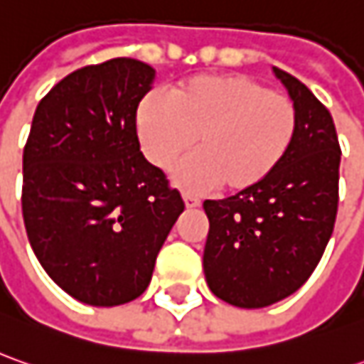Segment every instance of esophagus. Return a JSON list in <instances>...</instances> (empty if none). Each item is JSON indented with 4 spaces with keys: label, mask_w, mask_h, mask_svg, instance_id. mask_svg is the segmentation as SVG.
Segmentation results:
<instances>
[{
    "label": "esophagus",
    "mask_w": 364,
    "mask_h": 364,
    "mask_svg": "<svg viewBox=\"0 0 364 364\" xmlns=\"http://www.w3.org/2000/svg\"><path fill=\"white\" fill-rule=\"evenodd\" d=\"M183 201H185V205L189 207V209H191V207H197L199 203H201V201H199L197 197H193V195H189V193L183 195Z\"/></svg>",
    "instance_id": "obj_1"
}]
</instances>
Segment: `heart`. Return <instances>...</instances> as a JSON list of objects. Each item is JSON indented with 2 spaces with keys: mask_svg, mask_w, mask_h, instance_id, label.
Here are the masks:
<instances>
[{
  "mask_svg": "<svg viewBox=\"0 0 364 364\" xmlns=\"http://www.w3.org/2000/svg\"><path fill=\"white\" fill-rule=\"evenodd\" d=\"M144 157L169 169L191 151L199 155L175 171L185 189L221 185L230 193L256 189L282 165L298 131L290 96L245 74H201L173 88L149 92L136 110Z\"/></svg>",
  "mask_w": 364,
  "mask_h": 364,
  "instance_id": "b5f03b06",
  "label": "heart"
}]
</instances>
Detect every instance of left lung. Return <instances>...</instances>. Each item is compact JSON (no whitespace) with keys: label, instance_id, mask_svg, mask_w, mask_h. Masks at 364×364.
Returning <instances> with one entry per match:
<instances>
[{"label":"left lung","instance_id":"8db88e82","mask_svg":"<svg viewBox=\"0 0 364 364\" xmlns=\"http://www.w3.org/2000/svg\"><path fill=\"white\" fill-rule=\"evenodd\" d=\"M274 72L298 112L290 153L256 189L203 201L207 286L240 308L294 294L318 266L338 209L341 144L331 112L292 74Z\"/></svg>","mask_w":364,"mask_h":364}]
</instances>
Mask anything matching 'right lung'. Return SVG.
Wrapping results in <instances>:
<instances>
[{
  "instance_id": "add662e5",
  "label": "right lung",
  "mask_w": 364,
  "mask_h": 364,
  "mask_svg": "<svg viewBox=\"0 0 364 364\" xmlns=\"http://www.w3.org/2000/svg\"><path fill=\"white\" fill-rule=\"evenodd\" d=\"M155 70L112 58L74 70L40 100L23 146L21 211L36 257L90 306L143 294L181 193L141 153L136 108Z\"/></svg>"
}]
</instances>
